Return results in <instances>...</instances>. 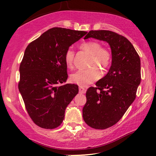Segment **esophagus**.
I'll return each mask as SVG.
<instances>
[{
  "mask_svg": "<svg viewBox=\"0 0 156 156\" xmlns=\"http://www.w3.org/2000/svg\"><path fill=\"white\" fill-rule=\"evenodd\" d=\"M79 91H80V93L81 94H84L86 92V89L83 87H79Z\"/></svg>",
  "mask_w": 156,
  "mask_h": 156,
  "instance_id": "esophagus-1",
  "label": "esophagus"
}]
</instances>
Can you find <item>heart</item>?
Wrapping results in <instances>:
<instances>
[{"label":"heart","mask_w":156,"mask_h":156,"mask_svg":"<svg viewBox=\"0 0 156 156\" xmlns=\"http://www.w3.org/2000/svg\"><path fill=\"white\" fill-rule=\"evenodd\" d=\"M80 47L83 51L90 54L89 66L93 67L86 70H78L71 75L70 80L73 83L85 87L93 83L100 78V72L96 65H100L104 69L109 67L112 61V54L109 49L102 47L101 44L96 41L86 42L82 44ZM74 54L72 48H69L65 52V61L68 67H73Z\"/></svg>","instance_id":"1"}]
</instances>
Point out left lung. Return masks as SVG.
Listing matches in <instances>:
<instances>
[{"label":"left lung","mask_w":156,"mask_h":156,"mask_svg":"<svg viewBox=\"0 0 156 156\" xmlns=\"http://www.w3.org/2000/svg\"><path fill=\"white\" fill-rule=\"evenodd\" d=\"M105 41L112 50V65L103 78L86 92L83 117L87 125L105 129L119 121L136 98L140 84V59L127 38L108 30H91L84 39Z\"/></svg>","instance_id":"left-lung-1"}]
</instances>
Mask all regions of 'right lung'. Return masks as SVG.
Here are the masks:
<instances>
[{"instance_id":"right-lung-1","label":"right lung","mask_w":156,"mask_h":156,"mask_svg":"<svg viewBox=\"0 0 156 156\" xmlns=\"http://www.w3.org/2000/svg\"><path fill=\"white\" fill-rule=\"evenodd\" d=\"M87 33L54 27L25 49L18 89L31 120L41 128L52 129L61 125L66 108L78 93L75 84H59L68 78L66 51Z\"/></svg>"}]
</instances>
